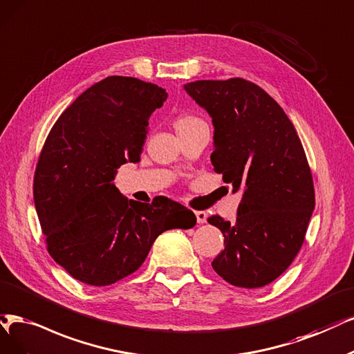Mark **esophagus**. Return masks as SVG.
I'll return each mask as SVG.
<instances>
[{
  "mask_svg": "<svg viewBox=\"0 0 354 354\" xmlns=\"http://www.w3.org/2000/svg\"><path fill=\"white\" fill-rule=\"evenodd\" d=\"M195 216H197V221L200 225L207 223V213L205 212H195Z\"/></svg>",
  "mask_w": 354,
  "mask_h": 354,
  "instance_id": "obj_1",
  "label": "esophagus"
}]
</instances>
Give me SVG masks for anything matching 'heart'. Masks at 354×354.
I'll list each match as a JSON object with an SVG mask.
<instances>
[{
	"mask_svg": "<svg viewBox=\"0 0 354 354\" xmlns=\"http://www.w3.org/2000/svg\"><path fill=\"white\" fill-rule=\"evenodd\" d=\"M198 122H203V121L200 120V118H197V116H194V115H182L175 121V127H176V129H184V128H188V127L195 125V124H198Z\"/></svg>",
	"mask_w": 354,
	"mask_h": 354,
	"instance_id": "obj_1",
	"label": "heart"
}]
</instances>
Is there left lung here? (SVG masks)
<instances>
[{
    "label": "left lung",
    "instance_id": "1",
    "mask_svg": "<svg viewBox=\"0 0 354 354\" xmlns=\"http://www.w3.org/2000/svg\"><path fill=\"white\" fill-rule=\"evenodd\" d=\"M187 93L212 116V163L233 192L236 220L208 217L225 236L213 268L227 283L255 289L293 263L315 208L312 174L293 124L267 91L243 80H198Z\"/></svg>",
    "mask_w": 354,
    "mask_h": 354
}]
</instances>
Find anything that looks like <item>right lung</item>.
I'll list each match as a JSON object with an SVG mask.
<instances>
[{"instance_id":"obj_1","label":"right lung","mask_w":354,"mask_h":354,"mask_svg":"<svg viewBox=\"0 0 354 354\" xmlns=\"http://www.w3.org/2000/svg\"><path fill=\"white\" fill-rule=\"evenodd\" d=\"M166 90L111 75L62 112L44 144L33 200L49 255L70 276L109 286L137 271L160 233L191 229L197 217L172 200L125 198L116 169L140 162L149 118Z\"/></svg>"}]
</instances>
